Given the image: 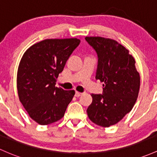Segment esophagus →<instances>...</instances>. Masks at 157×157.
Returning a JSON list of instances; mask_svg holds the SVG:
<instances>
[{
	"mask_svg": "<svg viewBox=\"0 0 157 157\" xmlns=\"http://www.w3.org/2000/svg\"><path fill=\"white\" fill-rule=\"evenodd\" d=\"M82 94V93H81V92H75V96L76 97H80V96H81Z\"/></svg>",
	"mask_w": 157,
	"mask_h": 157,
	"instance_id": "1",
	"label": "esophagus"
}]
</instances>
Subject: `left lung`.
Here are the masks:
<instances>
[{
  "label": "left lung",
  "mask_w": 157,
  "mask_h": 157,
  "mask_svg": "<svg viewBox=\"0 0 157 157\" xmlns=\"http://www.w3.org/2000/svg\"><path fill=\"white\" fill-rule=\"evenodd\" d=\"M85 39L98 53L96 80L104 83L103 94H91L87 114L95 124L109 127L132 110L139 95L140 75L134 58L117 41L101 36Z\"/></svg>",
  "instance_id": "1"
}]
</instances>
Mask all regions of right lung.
Segmentation results:
<instances>
[{"label":"right lung","instance_id":"right-lung-1","mask_svg":"<svg viewBox=\"0 0 157 157\" xmlns=\"http://www.w3.org/2000/svg\"><path fill=\"white\" fill-rule=\"evenodd\" d=\"M80 42L77 38L44 39L30 46L22 56L17 72L18 98L39 124H50L64 116L75 92L55 84Z\"/></svg>","mask_w":157,"mask_h":157}]
</instances>
